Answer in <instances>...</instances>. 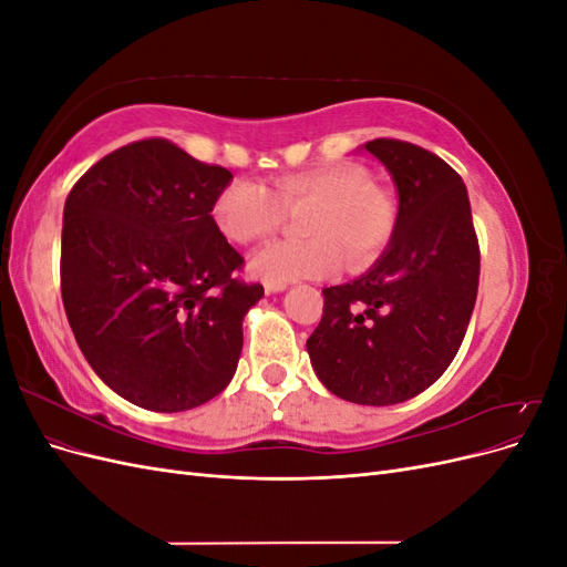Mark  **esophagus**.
Instances as JSON below:
<instances>
[{
	"mask_svg": "<svg viewBox=\"0 0 567 567\" xmlns=\"http://www.w3.org/2000/svg\"><path fill=\"white\" fill-rule=\"evenodd\" d=\"M281 290H286V284H265V293H267V296L281 293Z\"/></svg>",
	"mask_w": 567,
	"mask_h": 567,
	"instance_id": "obj_1",
	"label": "esophagus"
}]
</instances>
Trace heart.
<instances>
[{
  "label": "heart",
  "instance_id": "heart-1",
  "mask_svg": "<svg viewBox=\"0 0 567 567\" xmlns=\"http://www.w3.org/2000/svg\"><path fill=\"white\" fill-rule=\"evenodd\" d=\"M298 231L307 238L269 244L250 257L252 277L290 284L333 274L342 257L350 269L373 262L388 246L398 205L371 184L359 165H326L274 179L267 188L236 179L213 203V221L234 244H255L279 231L286 210H302Z\"/></svg>",
  "mask_w": 567,
  "mask_h": 567
}]
</instances>
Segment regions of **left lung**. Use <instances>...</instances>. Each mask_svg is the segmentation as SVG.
Here are the masks:
<instances>
[{
    "mask_svg": "<svg viewBox=\"0 0 567 567\" xmlns=\"http://www.w3.org/2000/svg\"><path fill=\"white\" fill-rule=\"evenodd\" d=\"M362 148L398 188V221L362 277L323 288L307 352L326 390L388 406L416 398L452 364L475 307L480 248L466 184L447 163L398 140Z\"/></svg>",
    "mask_w": 567,
    "mask_h": 567,
    "instance_id": "8db88e82",
    "label": "left lung"
}]
</instances>
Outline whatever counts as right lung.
<instances>
[{"label":"right lung","mask_w":567,"mask_h":567,"mask_svg":"<svg viewBox=\"0 0 567 567\" xmlns=\"http://www.w3.org/2000/svg\"><path fill=\"white\" fill-rule=\"evenodd\" d=\"M227 167L165 140L109 153L65 198L61 296L94 373L120 398L173 414L234 379L244 317L265 296L241 284L213 221Z\"/></svg>","instance_id":"obj_1"}]
</instances>
